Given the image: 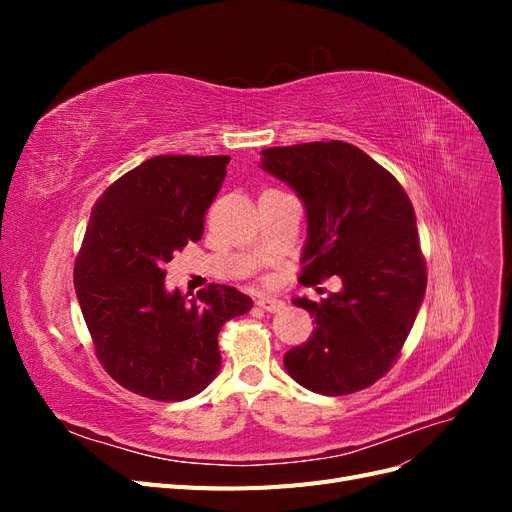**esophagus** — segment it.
Segmentation results:
<instances>
[{"label":"esophagus","instance_id":"34e87169","mask_svg":"<svg viewBox=\"0 0 512 512\" xmlns=\"http://www.w3.org/2000/svg\"><path fill=\"white\" fill-rule=\"evenodd\" d=\"M256 305H258L260 309H265V312H271V314H275V312H280V309H284V301L275 299V297H258Z\"/></svg>","mask_w":512,"mask_h":512}]
</instances>
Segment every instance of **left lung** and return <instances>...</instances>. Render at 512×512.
<instances>
[{
	"instance_id": "left-lung-1",
	"label": "left lung",
	"mask_w": 512,
	"mask_h": 512,
	"mask_svg": "<svg viewBox=\"0 0 512 512\" xmlns=\"http://www.w3.org/2000/svg\"><path fill=\"white\" fill-rule=\"evenodd\" d=\"M260 156V168L290 185L305 207L299 282L342 280V290L320 303L292 299L316 327L284 354V367L320 395L367 389L399 356L425 297L410 198L389 170L344 141L271 147Z\"/></svg>"
}]
</instances>
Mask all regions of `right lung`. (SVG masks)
<instances>
[{"label": "right lung", "instance_id": "1", "mask_svg": "<svg viewBox=\"0 0 512 512\" xmlns=\"http://www.w3.org/2000/svg\"><path fill=\"white\" fill-rule=\"evenodd\" d=\"M228 156H156L119 177L91 211L74 288L96 354L123 389L183 401L218 376L224 322L252 309L232 286L196 299L166 290L164 265L203 237Z\"/></svg>", "mask_w": 512, "mask_h": 512}]
</instances>
